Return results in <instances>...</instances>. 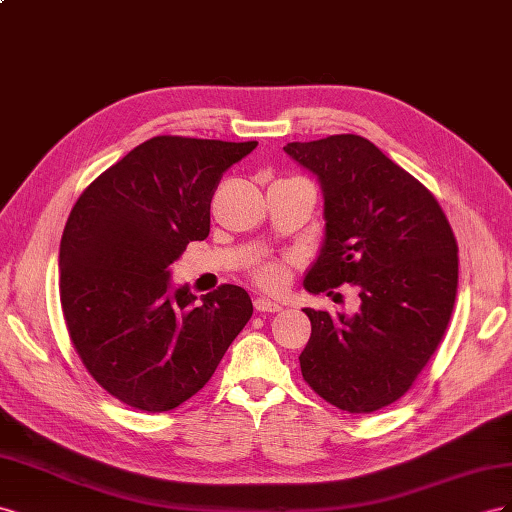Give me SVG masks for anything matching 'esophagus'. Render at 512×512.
I'll list each match as a JSON object with an SVG mask.
<instances>
[{
    "instance_id": "34e87169",
    "label": "esophagus",
    "mask_w": 512,
    "mask_h": 512,
    "mask_svg": "<svg viewBox=\"0 0 512 512\" xmlns=\"http://www.w3.org/2000/svg\"><path fill=\"white\" fill-rule=\"evenodd\" d=\"M255 309L259 313H279L283 306L279 302L268 300V298H255Z\"/></svg>"
}]
</instances>
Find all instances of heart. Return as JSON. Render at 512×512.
Listing matches in <instances>:
<instances>
[{
	"mask_svg": "<svg viewBox=\"0 0 512 512\" xmlns=\"http://www.w3.org/2000/svg\"><path fill=\"white\" fill-rule=\"evenodd\" d=\"M253 281L266 291H279L289 283V264L287 261L281 259H268V261H261L253 270H251Z\"/></svg>",
	"mask_w": 512,
	"mask_h": 512,
	"instance_id": "heart-1",
	"label": "heart"
}]
</instances>
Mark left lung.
<instances>
[{
  "label": "left lung",
  "mask_w": 512,
  "mask_h": 512,
  "mask_svg": "<svg viewBox=\"0 0 512 512\" xmlns=\"http://www.w3.org/2000/svg\"><path fill=\"white\" fill-rule=\"evenodd\" d=\"M317 175L326 238L306 272L311 294L352 283L354 315L304 309V382L349 414L401 399L442 343L459 281L457 240L440 203L360 135L283 148Z\"/></svg>",
  "instance_id": "obj_1"
}]
</instances>
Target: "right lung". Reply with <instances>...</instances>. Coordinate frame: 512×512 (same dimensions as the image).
Listing matches in <instances>:
<instances>
[{
  "instance_id": "obj_1",
  "label": "right lung",
  "mask_w": 512,
  "mask_h": 512,
  "mask_svg": "<svg viewBox=\"0 0 512 512\" xmlns=\"http://www.w3.org/2000/svg\"><path fill=\"white\" fill-rule=\"evenodd\" d=\"M257 141L160 135L85 188L60 244V300L81 362L111 397L160 414L214 375L253 315L238 285L171 287L169 266L210 233L223 173Z\"/></svg>"
}]
</instances>
